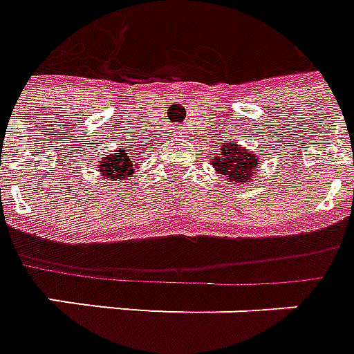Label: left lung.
Instances as JSON below:
<instances>
[{"label":"left lung","mask_w":354,"mask_h":354,"mask_svg":"<svg viewBox=\"0 0 354 354\" xmlns=\"http://www.w3.org/2000/svg\"><path fill=\"white\" fill-rule=\"evenodd\" d=\"M212 166L218 174L227 177L231 183H248L250 177L254 175V169L257 166V156L250 153L248 149L241 147L237 143H227L222 145V156L211 158Z\"/></svg>","instance_id":"1"}]
</instances>
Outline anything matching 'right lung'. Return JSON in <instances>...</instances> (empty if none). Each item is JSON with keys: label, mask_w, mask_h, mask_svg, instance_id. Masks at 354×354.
Returning a JSON list of instances; mask_svg holds the SVG:
<instances>
[{"label": "right lung", "mask_w": 354, "mask_h": 354, "mask_svg": "<svg viewBox=\"0 0 354 354\" xmlns=\"http://www.w3.org/2000/svg\"><path fill=\"white\" fill-rule=\"evenodd\" d=\"M127 147L117 149L111 155L104 156V162H100V171L106 179L123 180L130 179V175L134 174V162L130 160Z\"/></svg>", "instance_id": "right-lung-1"}]
</instances>
